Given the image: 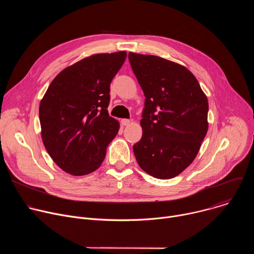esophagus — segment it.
I'll use <instances>...</instances> for the list:
<instances>
[{"instance_id":"esophagus-1","label":"esophagus","mask_w":254,"mask_h":254,"mask_svg":"<svg viewBox=\"0 0 254 254\" xmlns=\"http://www.w3.org/2000/svg\"><path fill=\"white\" fill-rule=\"evenodd\" d=\"M122 125L124 126V127H126V126H128L129 124H130V121L129 120H122Z\"/></svg>"}]
</instances>
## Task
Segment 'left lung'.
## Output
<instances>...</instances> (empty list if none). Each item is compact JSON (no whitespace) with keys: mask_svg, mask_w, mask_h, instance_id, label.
I'll return each instance as SVG.
<instances>
[{"mask_svg":"<svg viewBox=\"0 0 254 254\" xmlns=\"http://www.w3.org/2000/svg\"><path fill=\"white\" fill-rule=\"evenodd\" d=\"M143 91L142 135L133 144L138 166L149 175L172 179L195 160L208 130V99L197 78L171 60L128 53Z\"/></svg>","mask_w":254,"mask_h":254,"instance_id":"8db88e82","label":"left lung"}]
</instances>
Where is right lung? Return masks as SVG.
Instances as JSON below:
<instances>
[{"instance_id":"right-lung-1","label":"right lung","mask_w":254,"mask_h":254,"mask_svg":"<svg viewBox=\"0 0 254 254\" xmlns=\"http://www.w3.org/2000/svg\"><path fill=\"white\" fill-rule=\"evenodd\" d=\"M126 51L98 53L64 68L50 83L39 106L42 140L64 172L84 176L97 170L120 123L107 112L110 85Z\"/></svg>"}]
</instances>
